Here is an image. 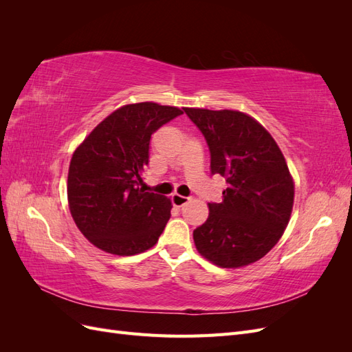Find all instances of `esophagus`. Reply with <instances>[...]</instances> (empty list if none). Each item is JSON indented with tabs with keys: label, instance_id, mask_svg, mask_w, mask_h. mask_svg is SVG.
<instances>
[{
	"label": "esophagus",
	"instance_id": "34e87169",
	"mask_svg": "<svg viewBox=\"0 0 352 352\" xmlns=\"http://www.w3.org/2000/svg\"><path fill=\"white\" fill-rule=\"evenodd\" d=\"M188 201H189V198H188V197L179 195V194H173V195H172V202H173V206H175V207H177V208H180V207H184L185 204H188Z\"/></svg>",
	"mask_w": 352,
	"mask_h": 352
}]
</instances>
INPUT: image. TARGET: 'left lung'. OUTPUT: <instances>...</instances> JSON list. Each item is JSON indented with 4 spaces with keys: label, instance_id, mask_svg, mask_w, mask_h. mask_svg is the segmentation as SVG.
<instances>
[{
    "label": "left lung",
    "instance_id": "8db88e82",
    "mask_svg": "<svg viewBox=\"0 0 352 352\" xmlns=\"http://www.w3.org/2000/svg\"><path fill=\"white\" fill-rule=\"evenodd\" d=\"M204 135L211 175L226 179L221 202L194 230L198 252L219 267L263 258L289 223L294 180L280 148L251 116L235 110L184 109Z\"/></svg>",
    "mask_w": 352,
    "mask_h": 352
}]
</instances>
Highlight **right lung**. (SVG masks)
<instances>
[{
	"instance_id": "obj_1",
	"label": "right lung",
	"mask_w": 352,
	"mask_h": 352,
	"mask_svg": "<svg viewBox=\"0 0 352 352\" xmlns=\"http://www.w3.org/2000/svg\"><path fill=\"white\" fill-rule=\"evenodd\" d=\"M184 114L155 102L127 104L113 111L73 153L67 198L72 217L95 247L135 255L157 243L170 219V198L145 192L151 135Z\"/></svg>"
}]
</instances>
